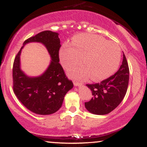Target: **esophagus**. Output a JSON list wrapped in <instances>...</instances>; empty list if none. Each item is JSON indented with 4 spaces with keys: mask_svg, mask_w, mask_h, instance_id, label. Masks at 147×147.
<instances>
[{
    "mask_svg": "<svg viewBox=\"0 0 147 147\" xmlns=\"http://www.w3.org/2000/svg\"><path fill=\"white\" fill-rule=\"evenodd\" d=\"M73 83H74V86H81V85H82V84H83L82 83H81V82H77V81H76V80H74Z\"/></svg>",
    "mask_w": 147,
    "mask_h": 147,
    "instance_id": "1",
    "label": "esophagus"
}]
</instances>
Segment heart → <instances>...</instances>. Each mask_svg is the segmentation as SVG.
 <instances>
[{
    "mask_svg": "<svg viewBox=\"0 0 147 147\" xmlns=\"http://www.w3.org/2000/svg\"><path fill=\"white\" fill-rule=\"evenodd\" d=\"M83 61L84 63L74 65L68 70L71 77L85 79L90 76L94 81L106 79L117 69L121 51L119 45L100 36L80 34L75 36L71 45L65 44L60 51L61 64L65 68Z\"/></svg>",
    "mask_w": 147,
    "mask_h": 147,
    "instance_id": "heart-1",
    "label": "heart"
}]
</instances>
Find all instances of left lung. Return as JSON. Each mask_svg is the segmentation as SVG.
I'll return each instance as SVG.
<instances>
[{
  "instance_id": "left-lung-1",
  "label": "left lung",
  "mask_w": 147,
  "mask_h": 147,
  "mask_svg": "<svg viewBox=\"0 0 147 147\" xmlns=\"http://www.w3.org/2000/svg\"><path fill=\"white\" fill-rule=\"evenodd\" d=\"M129 81V67L123 53L119 69L100 83L87 84L93 97L85 102V107L91 113L104 115L114 110L126 95Z\"/></svg>"
}]
</instances>
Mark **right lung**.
<instances>
[{"label":"right lung","instance_id":"right-lung-1","mask_svg":"<svg viewBox=\"0 0 147 147\" xmlns=\"http://www.w3.org/2000/svg\"><path fill=\"white\" fill-rule=\"evenodd\" d=\"M58 35L55 32L44 31L24 41L23 45L29 42L42 43L51 55L52 60L49 67L39 77H27L20 69V55L23 46L14 60V93L28 110L37 114L47 115L57 112L61 107L66 93L74 86L59 63L61 45Z\"/></svg>","mask_w":147,"mask_h":147}]
</instances>
